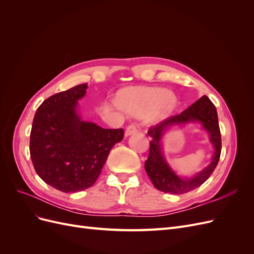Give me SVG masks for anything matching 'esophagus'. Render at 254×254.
<instances>
[{"mask_svg":"<svg viewBox=\"0 0 254 254\" xmlns=\"http://www.w3.org/2000/svg\"><path fill=\"white\" fill-rule=\"evenodd\" d=\"M136 131H137V126L132 123V124H130V125L127 126L125 134H126V135H130V134H132V133H134V132H136Z\"/></svg>","mask_w":254,"mask_h":254,"instance_id":"1","label":"esophagus"}]
</instances>
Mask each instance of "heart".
Returning a JSON list of instances; mask_svg holds the SVG:
<instances>
[{"instance_id":"heart-1","label":"heart","mask_w":254,"mask_h":254,"mask_svg":"<svg viewBox=\"0 0 254 254\" xmlns=\"http://www.w3.org/2000/svg\"><path fill=\"white\" fill-rule=\"evenodd\" d=\"M118 103L123 109L135 115H144L153 111L156 115L163 117L174 110L177 98L163 88L128 89L120 94Z\"/></svg>"}]
</instances>
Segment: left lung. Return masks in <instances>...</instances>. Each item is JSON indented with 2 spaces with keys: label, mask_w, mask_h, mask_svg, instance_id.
Segmentation results:
<instances>
[{
  "label": "left lung",
  "mask_w": 254,
  "mask_h": 254,
  "mask_svg": "<svg viewBox=\"0 0 254 254\" xmlns=\"http://www.w3.org/2000/svg\"><path fill=\"white\" fill-rule=\"evenodd\" d=\"M193 120H199L210 133V139L214 145L215 152L212 163L205 170L191 180H181L167 165L160 153L159 140L165 128L174 124H183ZM147 133L151 137L149 156L145 161V171L147 173L153 186L161 191L168 194H186L204 183L217 166L221 152V135L218 124L217 111L214 104L207 96H202L190 105L188 109L179 114H174L162 121L156 126H151Z\"/></svg>",
  "instance_id": "8db88e82"
}]
</instances>
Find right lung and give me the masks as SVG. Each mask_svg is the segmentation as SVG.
Returning <instances> with one entry per match:
<instances>
[{
  "mask_svg": "<svg viewBox=\"0 0 254 254\" xmlns=\"http://www.w3.org/2000/svg\"><path fill=\"white\" fill-rule=\"evenodd\" d=\"M87 83L50 96L39 106L30 131L29 152L35 171L49 186L75 193L93 186L124 130L82 122L76 112Z\"/></svg>",
  "mask_w": 254,
  "mask_h": 254,
  "instance_id": "1",
  "label": "right lung"
}]
</instances>
